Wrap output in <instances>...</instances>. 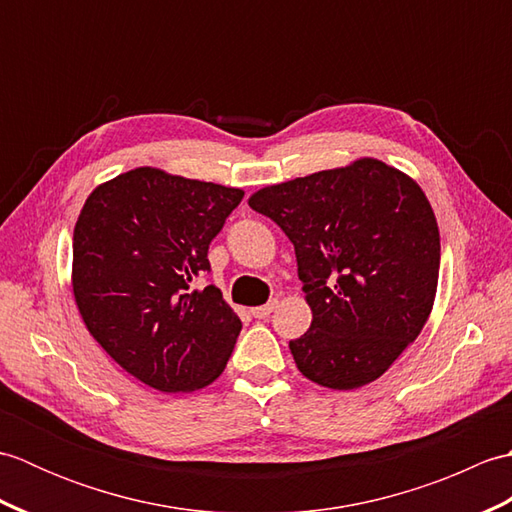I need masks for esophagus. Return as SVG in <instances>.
Returning a JSON list of instances; mask_svg holds the SVG:
<instances>
[{
	"instance_id": "esophagus-1",
	"label": "esophagus",
	"mask_w": 512,
	"mask_h": 512,
	"mask_svg": "<svg viewBox=\"0 0 512 512\" xmlns=\"http://www.w3.org/2000/svg\"><path fill=\"white\" fill-rule=\"evenodd\" d=\"M277 306H279V301H277V299H273V301H268L266 306L253 308L250 312H253V317H255V319H266V317H270V314H273V312L277 310Z\"/></svg>"
}]
</instances>
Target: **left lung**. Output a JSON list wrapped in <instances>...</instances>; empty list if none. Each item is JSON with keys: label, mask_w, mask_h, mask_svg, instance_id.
Returning a JSON list of instances; mask_svg holds the SVG:
<instances>
[{"label": "left lung", "mask_w": 512, "mask_h": 512, "mask_svg": "<svg viewBox=\"0 0 512 512\" xmlns=\"http://www.w3.org/2000/svg\"><path fill=\"white\" fill-rule=\"evenodd\" d=\"M250 209L295 244L312 310L290 341L299 372L328 389L374 383L418 339L438 290L440 231L418 182L376 158L270 184Z\"/></svg>", "instance_id": "1"}]
</instances>
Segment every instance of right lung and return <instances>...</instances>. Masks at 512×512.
Segmentation results:
<instances>
[{"instance_id": "obj_1", "label": "right lung", "mask_w": 512, "mask_h": 512, "mask_svg": "<svg viewBox=\"0 0 512 512\" xmlns=\"http://www.w3.org/2000/svg\"><path fill=\"white\" fill-rule=\"evenodd\" d=\"M244 191L136 167L99 184L72 239V292L85 328L140 383L195 391L224 372L242 330L209 270L211 239Z\"/></svg>"}]
</instances>
